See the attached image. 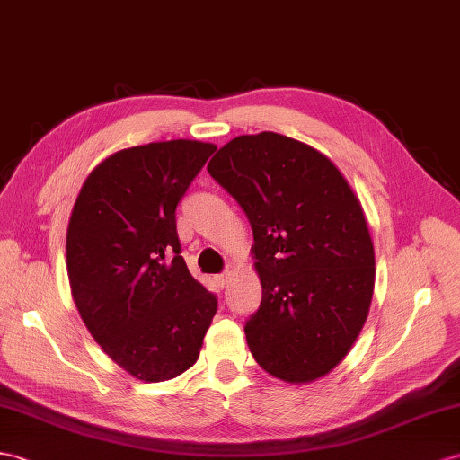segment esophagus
Instances as JSON below:
<instances>
[{"instance_id": "34e87169", "label": "esophagus", "mask_w": 460, "mask_h": 460, "mask_svg": "<svg viewBox=\"0 0 460 460\" xmlns=\"http://www.w3.org/2000/svg\"><path fill=\"white\" fill-rule=\"evenodd\" d=\"M228 279H230V271H224V273H220V275L215 277V281H217V285H218L220 288H224V287L228 285Z\"/></svg>"}]
</instances>
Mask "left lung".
Wrapping results in <instances>:
<instances>
[{
  "mask_svg": "<svg viewBox=\"0 0 460 460\" xmlns=\"http://www.w3.org/2000/svg\"><path fill=\"white\" fill-rule=\"evenodd\" d=\"M253 232L261 305L243 326L253 359L287 383L338 365L359 335L375 287L361 203L326 155L277 132L238 137L208 164Z\"/></svg>",
  "mask_w": 460,
  "mask_h": 460,
  "instance_id": "8db88e82",
  "label": "left lung"
}]
</instances>
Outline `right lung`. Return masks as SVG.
<instances>
[{
  "instance_id": "right-lung-1",
  "label": "right lung",
  "mask_w": 460,
  "mask_h": 460,
  "mask_svg": "<svg viewBox=\"0 0 460 460\" xmlns=\"http://www.w3.org/2000/svg\"><path fill=\"white\" fill-rule=\"evenodd\" d=\"M217 150L170 140L134 146L89 173L72 210L66 257L77 310L103 351L160 383L191 367L217 295L189 273L175 210Z\"/></svg>"
}]
</instances>
